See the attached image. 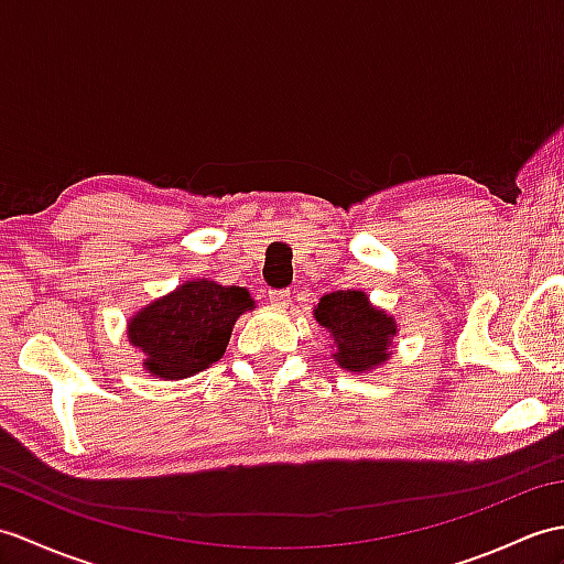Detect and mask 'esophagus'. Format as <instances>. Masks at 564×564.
<instances>
[{
  "mask_svg": "<svg viewBox=\"0 0 564 564\" xmlns=\"http://www.w3.org/2000/svg\"><path fill=\"white\" fill-rule=\"evenodd\" d=\"M269 300L271 305L288 307L291 305V291H288V288H276V291H269Z\"/></svg>",
  "mask_w": 564,
  "mask_h": 564,
  "instance_id": "esophagus-1",
  "label": "esophagus"
}]
</instances>
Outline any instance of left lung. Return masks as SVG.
<instances>
[{"label":"left lung","instance_id":"1","mask_svg":"<svg viewBox=\"0 0 564 564\" xmlns=\"http://www.w3.org/2000/svg\"><path fill=\"white\" fill-rule=\"evenodd\" d=\"M314 317L332 332L338 346L336 360L350 372L372 370L384 362L391 352V336L397 334V322L375 310L362 291H336L319 300Z\"/></svg>","mask_w":564,"mask_h":564}]
</instances>
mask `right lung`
Here are the masks:
<instances>
[{"label":"right lung","mask_w":564,"mask_h":564,"mask_svg":"<svg viewBox=\"0 0 564 564\" xmlns=\"http://www.w3.org/2000/svg\"><path fill=\"white\" fill-rule=\"evenodd\" d=\"M252 307L245 288L189 281L141 310L129 322V341L155 377H192L223 358L235 319Z\"/></svg>","instance_id":"add662e5"}]
</instances>
